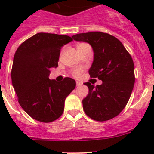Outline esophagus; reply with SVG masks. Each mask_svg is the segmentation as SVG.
<instances>
[{"instance_id":"esophagus-1","label":"esophagus","mask_w":154,"mask_h":154,"mask_svg":"<svg viewBox=\"0 0 154 154\" xmlns=\"http://www.w3.org/2000/svg\"><path fill=\"white\" fill-rule=\"evenodd\" d=\"M82 85V82H79V81L76 82V85H77V86H80V85Z\"/></svg>"}]
</instances>
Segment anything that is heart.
Masks as SVG:
<instances>
[{
	"mask_svg": "<svg viewBox=\"0 0 154 154\" xmlns=\"http://www.w3.org/2000/svg\"><path fill=\"white\" fill-rule=\"evenodd\" d=\"M82 72H83V69H82V68H76V69H75L74 70H73L72 75L74 77L78 78V77H79V76L81 75Z\"/></svg>",
	"mask_w": 154,
	"mask_h": 154,
	"instance_id": "b5f03b06",
	"label": "heart"
}]
</instances>
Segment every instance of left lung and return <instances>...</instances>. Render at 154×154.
I'll return each instance as SVG.
<instances>
[{"label":"left lung","mask_w":154,"mask_h":154,"mask_svg":"<svg viewBox=\"0 0 154 154\" xmlns=\"http://www.w3.org/2000/svg\"><path fill=\"white\" fill-rule=\"evenodd\" d=\"M72 38L91 45L94 61L89 75L103 81L96 86L90 82L84 83L89 88L88 96L82 100L84 112L99 122L116 117L126 106L134 86L131 55L122 42L109 34L91 31L75 35Z\"/></svg>","instance_id":"8db88e82"}]
</instances>
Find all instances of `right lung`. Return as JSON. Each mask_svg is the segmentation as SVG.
Listing matches in <instances>:
<instances>
[{
  "instance_id": "add662e5",
  "label": "right lung",
  "mask_w": 154,
  "mask_h": 154,
  "mask_svg": "<svg viewBox=\"0 0 154 154\" xmlns=\"http://www.w3.org/2000/svg\"><path fill=\"white\" fill-rule=\"evenodd\" d=\"M68 35L38 33L17 48L11 69V81L21 108L31 118L51 123L62 115L65 100L75 88V81L49 79L51 68L58 67L62 46L72 42Z\"/></svg>"
}]
</instances>
